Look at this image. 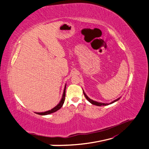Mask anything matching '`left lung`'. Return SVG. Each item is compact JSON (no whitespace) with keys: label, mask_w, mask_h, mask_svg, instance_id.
Masks as SVG:
<instances>
[{"label":"left lung","mask_w":149,"mask_h":149,"mask_svg":"<svg viewBox=\"0 0 149 149\" xmlns=\"http://www.w3.org/2000/svg\"><path fill=\"white\" fill-rule=\"evenodd\" d=\"M82 90H83V89H82ZM83 93H84V96H85L86 98L87 99V101H88L89 102H91V104H94V105H96V106H107V105H109V104H112V103H114V102L118 101L121 98V97H118V98L117 99V100H115L114 101H113L111 102H110V103H104V102H100L95 101H94V100H91V99H90L88 96H87L86 94L84 93V90H83Z\"/></svg>","instance_id":"1"}]
</instances>
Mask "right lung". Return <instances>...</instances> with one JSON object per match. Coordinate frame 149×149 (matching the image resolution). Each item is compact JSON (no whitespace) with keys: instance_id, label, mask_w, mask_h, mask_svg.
Wrapping results in <instances>:
<instances>
[{"instance_id":"1","label":"right lung","mask_w":149,"mask_h":149,"mask_svg":"<svg viewBox=\"0 0 149 149\" xmlns=\"http://www.w3.org/2000/svg\"><path fill=\"white\" fill-rule=\"evenodd\" d=\"M65 89H66V84L65 85V87H64V89H63V93L62 94V99L60 100V101L59 102V103L57 104L55 107H54L53 108H52L50 110H48V111H45V112H36L35 113L38 114H40V115H48V114H49L51 113H53L54 112H56V111H58V109H60L62 107V106L64 103V101H65Z\"/></svg>"}]
</instances>
